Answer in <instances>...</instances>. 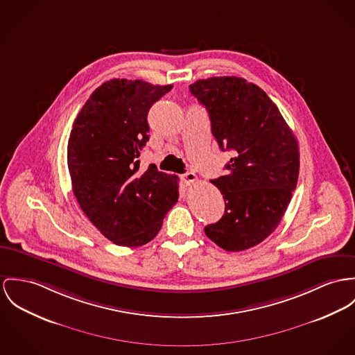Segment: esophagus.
<instances>
[{
	"mask_svg": "<svg viewBox=\"0 0 355 355\" xmlns=\"http://www.w3.org/2000/svg\"><path fill=\"white\" fill-rule=\"evenodd\" d=\"M182 181H184V184H185V185H191L193 182H196V181H197V175H196L194 173H191V171H189V173H185V174L182 175Z\"/></svg>",
	"mask_w": 355,
	"mask_h": 355,
	"instance_id": "esophagus-1",
	"label": "esophagus"
}]
</instances>
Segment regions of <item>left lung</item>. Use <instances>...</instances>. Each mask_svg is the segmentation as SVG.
I'll return each mask as SVG.
<instances>
[{
	"label": "left lung",
	"instance_id": "8db88e82",
	"mask_svg": "<svg viewBox=\"0 0 355 355\" xmlns=\"http://www.w3.org/2000/svg\"><path fill=\"white\" fill-rule=\"evenodd\" d=\"M211 119L218 147L232 151L228 173L211 182L223 194L225 214L204 228L225 251L259 245L278 227L296 189L300 153L277 105L257 85L212 77L189 86Z\"/></svg>",
	"mask_w": 355,
	"mask_h": 355
}]
</instances>
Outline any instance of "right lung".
Here are the masks:
<instances>
[{
  "label": "right lung",
  "mask_w": 355,
  "mask_h": 355,
  "mask_svg": "<svg viewBox=\"0 0 355 355\" xmlns=\"http://www.w3.org/2000/svg\"><path fill=\"white\" fill-rule=\"evenodd\" d=\"M173 85L110 80L80 110L67 144V166L83 214L114 245L139 247L159 232L178 201V177L154 164L139 171L148 140V110Z\"/></svg>",
  "instance_id": "obj_1"
}]
</instances>
